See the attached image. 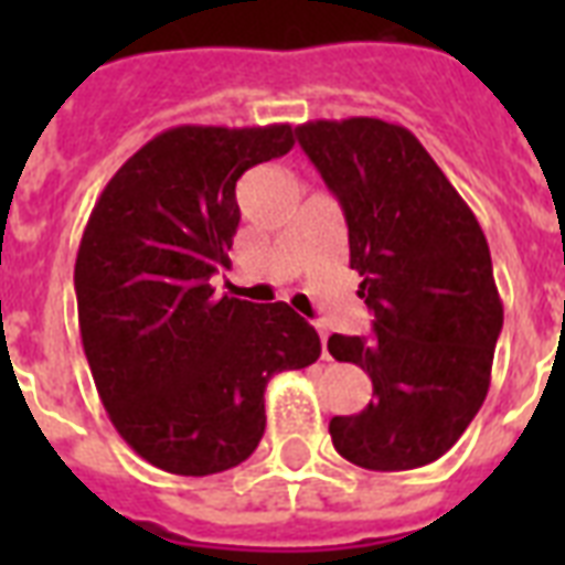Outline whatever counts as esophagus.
Wrapping results in <instances>:
<instances>
[{"instance_id":"34e87169","label":"esophagus","mask_w":565,"mask_h":565,"mask_svg":"<svg viewBox=\"0 0 565 565\" xmlns=\"http://www.w3.org/2000/svg\"><path fill=\"white\" fill-rule=\"evenodd\" d=\"M319 340H322V358H328V331L319 326Z\"/></svg>"}]
</instances>
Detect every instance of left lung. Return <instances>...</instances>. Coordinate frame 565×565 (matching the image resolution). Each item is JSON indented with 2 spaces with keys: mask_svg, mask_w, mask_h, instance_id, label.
Wrapping results in <instances>:
<instances>
[{
  "mask_svg": "<svg viewBox=\"0 0 565 565\" xmlns=\"http://www.w3.org/2000/svg\"><path fill=\"white\" fill-rule=\"evenodd\" d=\"M296 135L343 207L358 296L375 313L370 340H328L337 361L372 377V402L328 425L334 448L375 472L434 463L490 390L504 308L487 237L407 128L352 117Z\"/></svg>",
  "mask_w": 565,
  "mask_h": 565,
  "instance_id": "8db88e82",
  "label": "left lung"
}]
</instances>
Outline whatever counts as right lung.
Listing matches in <instances>:
<instances>
[{
  "instance_id": "add662e5",
  "label": "right lung",
  "mask_w": 565,
  "mask_h": 565,
  "mask_svg": "<svg viewBox=\"0 0 565 565\" xmlns=\"http://www.w3.org/2000/svg\"><path fill=\"white\" fill-rule=\"evenodd\" d=\"M292 126H179L102 190L75 257L82 345L114 428L172 475L243 463L266 428L269 377L322 345L284 301L213 296L239 225L237 181L287 154Z\"/></svg>"
}]
</instances>
